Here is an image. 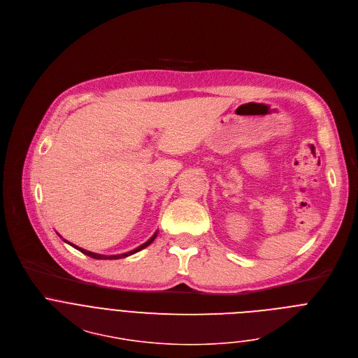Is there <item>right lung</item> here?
Returning a JSON list of instances; mask_svg holds the SVG:
<instances>
[{
	"instance_id": "1",
	"label": "right lung",
	"mask_w": 358,
	"mask_h": 358,
	"mask_svg": "<svg viewBox=\"0 0 358 358\" xmlns=\"http://www.w3.org/2000/svg\"><path fill=\"white\" fill-rule=\"evenodd\" d=\"M157 233H159V230H156L155 233H153V236L150 237V239L148 241V242H145L143 245H141V246H138L136 249H134V250H131V252H127V253H122V255H110V256H106V255H98V253H92V252H90V250H85V249H81V248H78V246H76V245H73V243H70V242H67L66 239H63V242H66V243H69L71 248H74V249H77L78 252H81L83 255H85V256H90V257H92V259H96V260H119V259H124V257H128V256H132V255H135V253H138V252H141V250H143V249H146L149 245H152L153 243V241L156 239V236H157Z\"/></svg>"
}]
</instances>
